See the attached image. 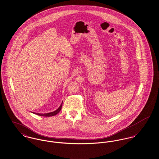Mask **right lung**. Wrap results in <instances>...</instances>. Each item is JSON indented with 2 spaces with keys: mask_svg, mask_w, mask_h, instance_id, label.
Instances as JSON below:
<instances>
[{
  "mask_svg": "<svg viewBox=\"0 0 159 159\" xmlns=\"http://www.w3.org/2000/svg\"><path fill=\"white\" fill-rule=\"evenodd\" d=\"M62 103H63V102L61 103L60 106L59 107V108L57 109L56 111H54L53 112H51L45 113V114H39V113H36V112H33V113L34 114H36V115L40 116H43V117H51V116H56V114H57L60 111V110L61 109V107H62Z\"/></svg>",
  "mask_w": 159,
  "mask_h": 159,
  "instance_id": "1",
  "label": "right lung"
}]
</instances>
